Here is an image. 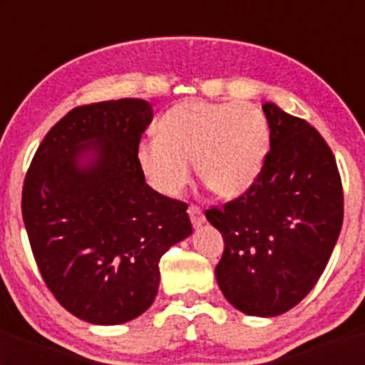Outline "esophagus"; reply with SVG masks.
<instances>
[{"label": "esophagus", "mask_w": 365, "mask_h": 365, "mask_svg": "<svg viewBox=\"0 0 365 365\" xmlns=\"http://www.w3.org/2000/svg\"><path fill=\"white\" fill-rule=\"evenodd\" d=\"M189 217H191V223H193L195 229L200 227L205 223V214H202L199 206H189Z\"/></svg>", "instance_id": "esophagus-1"}]
</instances>
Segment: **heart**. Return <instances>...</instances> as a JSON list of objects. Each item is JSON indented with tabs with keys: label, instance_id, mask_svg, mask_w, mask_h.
<instances>
[{
	"label": "heart",
	"instance_id": "heart-1",
	"mask_svg": "<svg viewBox=\"0 0 365 365\" xmlns=\"http://www.w3.org/2000/svg\"><path fill=\"white\" fill-rule=\"evenodd\" d=\"M269 151V125L252 104L189 100L157 123V138L138 145L136 159L149 185L176 197L191 180L195 163L205 187L220 199H237L255 183Z\"/></svg>",
	"mask_w": 365,
	"mask_h": 365
}]
</instances>
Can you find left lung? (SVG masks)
<instances>
[{"instance_id":"8db88e82","label":"left lung","mask_w":365,"mask_h":365,"mask_svg":"<svg viewBox=\"0 0 365 365\" xmlns=\"http://www.w3.org/2000/svg\"><path fill=\"white\" fill-rule=\"evenodd\" d=\"M271 151L252 187L206 210L225 250L216 265L225 299L250 317H278L305 297L328 265L343 225V185L317 128L263 104Z\"/></svg>"}]
</instances>
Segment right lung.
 <instances>
[{"mask_svg": "<svg viewBox=\"0 0 365 365\" xmlns=\"http://www.w3.org/2000/svg\"><path fill=\"white\" fill-rule=\"evenodd\" d=\"M153 121L145 100L79 106L43 138L22 189V217L43 280L88 324L115 326L145 312L159 261L193 233L187 205L157 193L138 165Z\"/></svg>", "mask_w": 365, "mask_h": 365, "instance_id": "obj_1", "label": "right lung"}]
</instances>
